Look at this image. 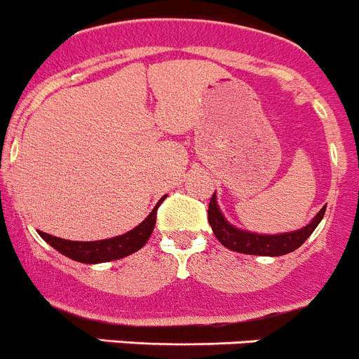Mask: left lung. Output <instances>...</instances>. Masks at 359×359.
Masks as SVG:
<instances>
[{"instance_id":"8db88e82","label":"left lung","mask_w":359,"mask_h":359,"mask_svg":"<svg viewBox=\"0 0 359 359\" xmlns=\"http://www.w3.org/2000/svg\"><path fill=\"white\" fill-rule=\"evenodd\" d=\"M326 206L316 215L309 225H305L299 231L294 233H284V234H254L241 231V229L233 227L220 213L217 204V197H211L210 206H208V220H210L211 229H213L217 240L224 245L225 248L234 252H241V254L250 255H269V257H276V255H285L289 252H294L296 248L302 247L306 241V238L316 231L319 222L323 220Z\"/></svg>"}]
</instances>
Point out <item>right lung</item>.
Masks as SVG:
<instances>
[{
	"instance_id": "add662e5",
	"label": "right lung",
	"mask_w": 359,
	"mask_h": 359,
	"mask_svg": "<svg viewBox=\"0 0 359 359\" xmlns=\"http://www.w3.org/2000/svg\"><path fill=\"white\" fill-rule=\"evenodd\" d=\"M163 199L165 197H162L158 201V204L153 208V211L144 218L142 224H139L137 227L128 231L126 234L111 238V240L68 241L56 236H50V234L42 233V231H39V234L50 247L56 248L60 254L67 255V257L74 259V261L84 262V264H98V262L116 261V259L126 257V255L134 254L139 248L144 247L146 241L149 240V236L153 233V227L156 224V210H158Z\"/></svg>"
}]
</instances>
